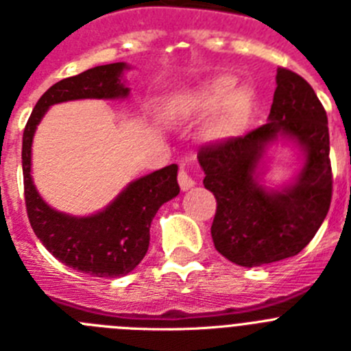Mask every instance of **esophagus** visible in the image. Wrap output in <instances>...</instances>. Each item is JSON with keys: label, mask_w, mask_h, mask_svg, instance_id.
<instances>
[{"label": "esophagus", "mask_w": 351, "mask_h": 351, "mask_svg": "<svg viewBox=\"0 0 351 351\" xmlns=\"http://www.w3.org/2000/svg\"><path fill=\"white\" fill-rule=\"evenodd\" d=\"M178 183L182 191H189L191 187H194V180H192L191 173L185 169V166H182L178 171Z\"/></svg>", "instance_id": "34e87169"}]
</instances>
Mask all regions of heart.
<instances>
[{"label":"heart","mask_w":351,"mask_h":351,"mask_svg":"<svg viewBox=\"0 0 351 351\" xmlns=\"http://www.w3.org/2000/svg\"><path fill=\"white\" fill-rule=\"evenodd\" d=\"M234 84V78L222 75L206 82L192 94L191 105L197 113L213 112L220 106L204 129V136L208 140L226 141L238 136L250 119L254 110V93L245 85L232 90Z\"/></svg>","instance_id":"obj_1"}]
</instances>
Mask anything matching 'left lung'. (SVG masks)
I'll use <instances>...</instances> for the list:
<instances>
[{"label":"left lung","mask_w":351,"mask_h":351,"mask_svg":"<svg viewBox=\"0 0 351 351\" xmlns=\"http://www.w3.org/2000/svg\"><path fill=\"white\" fill-rule=\"evenodd\" d=\"M278 134L295 139L306 154L298 182L266 191L256 182V164ZM327 113L313 87L287 68H278L267 124L245 136L203 145L197 159L204 187L213 192L215 248L238 266L257 267L293 257L308 245L332 199Z\"/></svg>","instance_id":"1"}]
</instances>
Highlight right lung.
<instances>
[{"instance_id": "1", "label": "right lung", "mask_w": 351, "mask_h": 351, "mask_svg": "<svg viewBox=\"0 0 351 351\" xmlns=\"http://www.w3.org/2000/svg\"><path fill=\"white\" fill-rule=\"evenodd\" d=\"M124 62L96 66L53 84L34 106L22 136V175L27 219L47 250L80 273L117 278L131 273L150 245V223L157 210L180 192L178 166L129 183L110 206L93 217H69L47 206L31 180V143L36 125L56 103L71 99H115L129 94L121 82Z\"/></svg>"}]
</instances>
